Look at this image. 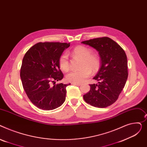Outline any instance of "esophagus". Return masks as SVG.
Returning a JSON list of instances; mask_svg holds the SVG:
<instances>
[{"label": "esophagus", "mask_w": 147, "mask_h": 147, "mask_svg": "<svg viewBox=\"0 0 147 147\" xmlns=\"http://www.w3.org/2000/svg\"><path fill=\"white\" fill-rule=\"evenodd\" d=\"M72 85H78V86H80L81 85V84L80 83H72Z\"/></svg>", "instance_id": "34e87169"}]
</instances>
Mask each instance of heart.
<instances>
[{
	"label": "heart",
	"instance_id": "b5f03b06",
	"mask_svg": "<svg viewBox=\"0 0 147 147\" xmlns=\"http://www.w3.org/2000/svg\"><path fill=\"white\" fill-rule=\"evenodd\" d=\"M72 53L82 58L81 68L73 70L69 72L66 76L67 81L72 83H81L84 82L90 76L91 71L93 72L98 70L100 66V59L98 56L92 53V50L89 47L84 46H78L73 50ZM60 67L64 71H67L69 69V62L67 53H63L60 56L59 61Z\"/></svg>",
	"mask_w": 147,
	"mask_h": 147
}]
</instances>
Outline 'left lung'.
I'll return each mask as SVG.
<instances>
[{"instance_id":"left-lung-1","label":"left lung","mask_w":147,"mask_h":147,"mask_svg":"<svg viewBox=\"0 0 147 147\" xmlns=\"http://www.w3.org/2000/svg\"><path fill=\"white\" fill-rule=\"evenodd\" d=\"M81 42L96 49L101 59L98 72L93 78L99 82L90 84V90L84 95V100L94 107H108L117 100L125 85L128 76L126 55L116 42L107 37Z\"/></svg>"}]
</instances>
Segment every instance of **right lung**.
I'll return each mask as SVG.
<instances>
[{"mask_svg":"<svg viewBox=\"0 0 147 147\" xmlns=\"http://www.w3.org/2000/svg\"><path fill=\"white\" fill-rule=\"evenodd\" d=\"M70 43L38 42L24 56L20 71L23 88L28 98L37 107L46 110L61 106L66 98L69 84H56L63 79L59 59ZM54 83V86L51 84Z\"/></svg>","mask_w":147,"mask_h":147,"instance_id":"obj_1","label":"right lung"}]
</instances>
